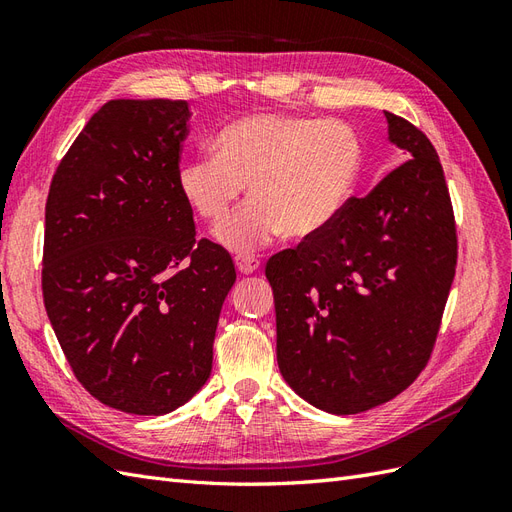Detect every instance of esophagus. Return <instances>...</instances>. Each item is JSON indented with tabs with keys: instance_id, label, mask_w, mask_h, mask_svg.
Segmentation results:
<instances>
[{
	"instance_id": "esophagus-1",
	"label": "esophagus",
	"mask_w": 512,
	"mask_h": 512,
	"mask_svg": "<svg viewBox=\"0 0 512 512\" xmlns=\"http://www.w3.org/2000/svg\"><path fill=\"white\" fill-rule=\"evenodd\" d=\"M235 267H237V271L243 273V275H252L254 271H258L260 260L254 258V256H237V258H235Z\"/></svg>"
}]
</instances>
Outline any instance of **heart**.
<instances>
[{"label": "heart", "mask_w": 512, "mask_h": 512, "mask_svg": "<svg viewBox=\"0 0 512 512\" xmlns=\"http://www.w3.org/2000/svg\"><path fill=\"white\" fill-rule=\"evenodd\" d=\"M215 153L183 160L177 188L198 218L222 226L247 185V203L220 232L232 252H252L284 232L303 241L327 230L354 194L363 143L337 119L247 115L220 132Z\"/></svg>", "instance_id": "1"}]
</instances>
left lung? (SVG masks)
Segmentation results:
<instances>
[{
  "label": "left lung",
  "mask_w": 512,
  "mask_h": 512,
  "mask_svg": "<svg viewBox=\"0 0 512 512\" xmlns=\"http://www.w3.org/2000/svg\"><path fill=\"white\" fill-rule=\"evenodd\" d=\"M384 115L406 160L265 271L282 376L331 414H359L408 389L429 361L455 277V218L438 153L410 121Z\"/></svg>",
  "instance_id": "obj_1"
}]
</instances>
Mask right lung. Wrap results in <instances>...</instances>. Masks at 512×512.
I'll return each mask as SVG.
<instances>
[{
  "label": "right lung",
  "mask_w": 512,
  "mask_h": 512,
  "mask_svg": "<svg viewBox=\"0 0 512 512\" xmlns=\"http://www.w3.org/2000/svg\"><path fill=\"white\" fill-rule=\"evenodd\" d=\"M185 100H111L59 162L44 211L42 294L66 359L104 406L160 416L209 380L237 280L196 241L177 188Z\"/></svg>",
  "instance_id": "1"
}]
</instances>
